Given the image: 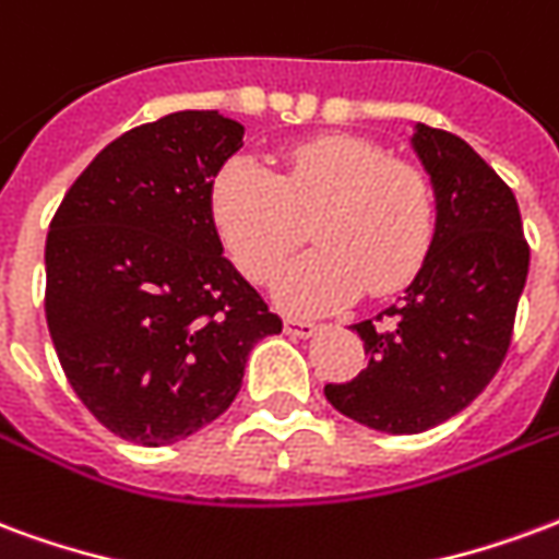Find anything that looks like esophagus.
I'll return each mask as SVG.
<instances>
[{
    "label": "esophagus",
    "mask_w": 559,
    "mask_h": 559,
    "mask_svg": "<svg viewBox=\"0 0 559 559\" xmlns=\"http://www.w3.org/2000/svg\"><path fill=\"white\" fill-rule=\"evenodd\" d=\"M285 333L288 336H297V340H309L319 333V324L309 319H285Z\"/></svg>",
    "instance_id": "34e87169"
}]
</instances>
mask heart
Masks as SVG:
<instances>
[{
	"label": "heart",
	"instance_id": "b5f03b06",
	"mask_svg": "<svg viewBox=\"0 0 559 559\" xmlns=\"http://www.w3.org/2000/svg\"><path fill=\"white\" fill-rule=\"evenodd\" d=\"M223 247L252 283H267L309 235L319 243L276 276L285 309L324 312L360 292L393 295L417 276L435 238V193L423 169L386 160L372 142L319 136L267 169L235 157L211 187Z\"/></svg>",
	"mask_w": 559,
	"mask_h": 559
}]
</instances>
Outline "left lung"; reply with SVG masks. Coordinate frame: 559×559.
<instances>
[{
    "instance_id": "8db88e82",
    "label": "left lung",
    "mask_w": 559,
    "mask_h": 559,
    "mask_svg": "<svg viewBox=\"0 0 559 559\" xmlns=\"http://www.w3.org/2000/svg\"><path fill=\"white\" fill-rule=\"evenodd\" d=\"M411 148L435 193V238L405 295L354 324L364 372L324 386L340 414L386 435L435 429L486 390L531 267L515 195L467 142L414 124Z\"/></svg>"
}]
</instances>
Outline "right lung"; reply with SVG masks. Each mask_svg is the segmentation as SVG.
<instances>
[{
    "label": "right lung",
    "mask_w": 559,
    "mask_h": 559,
    "mask_svg": "<svg viewBox=\"0 0 559 559\" xmlns=\"http://www.w3.org/2000/svg\"><path fill=\"white\" fill-rule=\"evenodd\" d=\"M243 124L185 109L109 142L47 235V328L112 435L185 441L229 408L252 345L283 330L223 255L211 187Z\"/></svg>",
    "instance_id": "add662e5"
}]
</instances>
